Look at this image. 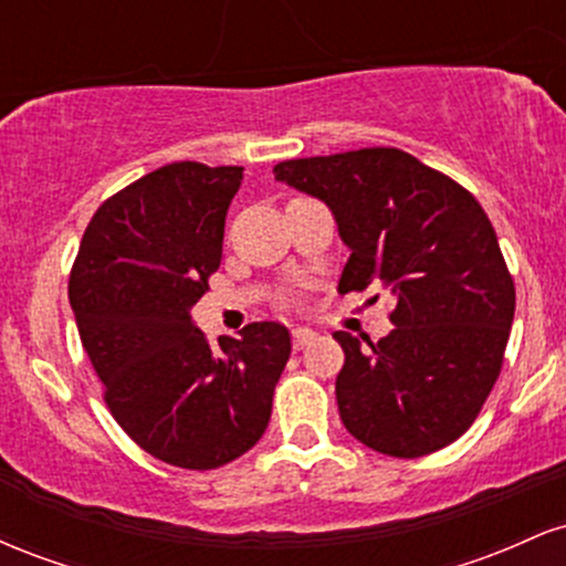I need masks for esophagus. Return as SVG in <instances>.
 Returning a JSON list of instances; mask_svg holds the SVG:
<instances>
[{
  "instance_id": "34e87169",
  "label": "esophagus",
  "mask_w": 566,
  "mask_h": 566,
  "mask_svg": "<svg viewBox=\"0 0 566 566\" xmlns=\"http://www.w3.org/2000/svg\"><path fill=\"white\" fill-rule=\"evenodd\" d=\"M316 337H319V335H316L314 329L295 327V329H292V346H295V350H301V348L308 346V343H314Z\"/></svg>"
}]
</instances>
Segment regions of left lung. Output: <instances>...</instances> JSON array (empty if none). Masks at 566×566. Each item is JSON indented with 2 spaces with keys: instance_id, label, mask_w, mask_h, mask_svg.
Returning <instances> with one entry per match:
<instances>
[{
  "instance_id": "1",
  "label": "left lung",
  "mask_w": 566,
  "mask_h": 566,
  "mask_svg": "<svg viewBox=\"0 0 566 566\" xmlns=\"http://www.w3.org/2000/svg\"><path fill=\"white\" fill-rule=\"evenodd\" d=\"M279 184L324 201L350 250L337 292L386 287L396 327L378 343L337 329L343 426L391 458L469 431L495 386L516 290L482 205L399 148L279 161Z\"/></svg>"
}]
</instances>
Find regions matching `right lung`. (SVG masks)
Listing matches in <instances>:
<instances>
[{
  "label": "right lung",
  "mask_w": 566,
  "mask_h": 566,
  "mask_svg": "<svg viewBox=\"0 0 566 566\" xmlns=\"http://www.w3.org/2000/svg\"><path fill=\"white\" fill-rule=\"evenodd\" d=\"M242 172L175 161L143 175L97 207L71 271L82 346L116 423L178 469H218L258 444L292 350L279 322L210 343L191 319Z\"/></svg>",
  "instance_id": "obj_1"
}]
</instances>
